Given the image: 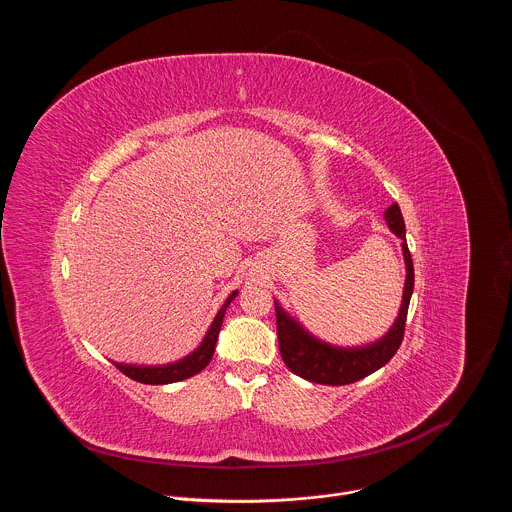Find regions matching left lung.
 <instances>
[{"instance_id": "obj_1", "label": "left lung", "mask_w": 512, "mask_h": 512, "mask_svg": "<svg viewBox=\"0 0 512 512\" xmlns=\"http://www.w3.org/2000/svg\"><path fill=\"white\" fill-rule=\"evenodd\" d=\"M385 221L389 229L403 241V255L407 265L403 304H401L397 322L375 344L360 346V348H338L308 334L296 320H291L281 310L279 304H275L279 352L285 367L294 375L320 385H336V387L350 385L385 367V364L395 356L397 348L401 346L415 275H413L411 253L405 243V223H403L399 204H391L385 210Z\"/></svg>"}]
</instances>
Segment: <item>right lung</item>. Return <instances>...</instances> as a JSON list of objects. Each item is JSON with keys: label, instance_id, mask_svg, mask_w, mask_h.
Wrapping results in <instances>:
<instances>
[{"label": "right lung", "instance_id": "obj_1", "mask_svg": "<svg viewBox=\"0 0 512 512\" xmlns=\"http://www.w3.org/2000/svg\"><path fill=\"white\" fill-rule=\"evenodd\" d=\"M237 294L239 291H233V294L227 298L223 308L218 310L212 326L208 328L202 344L190 356H186L174 364H164V367H133V364H117V362H113V364L125 377H129L137 383H143V385H168V383H176V381L194 377L210 362V358L214 354L216 340H218V332H221V326H223L225 312H227L229 304L237 298Z\"/></svg>", "mask_w": 512, "mask_h": 512}]
</instances>
